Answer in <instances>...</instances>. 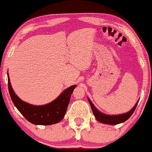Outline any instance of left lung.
Masks as SVG:
<instances>
[{"mask_svg": "<svg viewBox=\"0 0 152 152\" xmlns=\"http://www.w3.org/2000/svg\"><path fill=\"white\" fill-rule=\"evenodd\" d=\"M88 100L89 102L90 107H91L92 111H93V113L95 116V118L99 122L102 123V124H108V125H116V124H121V123H124L127 121L128 118H130V116H132V114H133V112L135 111L136 107H137L138 102H139V99L138 101L136 102L132 108L130 109L129 111L128 112L124 113V114H117V115H109V114H104V113L101 112L100 111H99L96 107L94 106V104L90 101V99L88 97Z\"/></svg>", "mask_w": 152, "mask_h": 152, "instance_id": "8db88e82", "label": "left lung"}]
</instances>
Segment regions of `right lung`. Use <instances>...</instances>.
I'll use <instances>...</instances> for the list:
<instances>
[{"instance_id":"1","label":"right lung","mask_w":152,"mask_h":152,"mask_svg":"<svg viewBox=\"0 0 152 152\" xmlns=\"http://www.w3.org/2000/svg\"><path fill=\"white\" fill-rule=\"evenodd\" d=\"M8 89L13 104L24 118L35 125L48 126L59 123L64 118L72 93L76 85L64 90L55 100L44 105H34L23 101L15 94L7 72Z\"/></svg>"}]
</instances>
